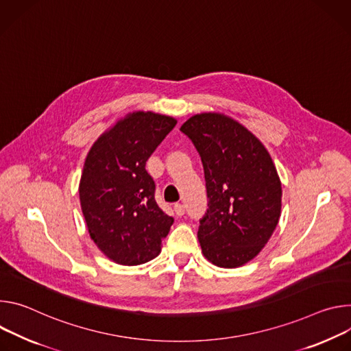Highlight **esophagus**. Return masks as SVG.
<instances>
[{
  "instance_id": "34e87169",
  "label": "esophagus",
  "mask_w": 351,
  "mask_h": 351,
  "mask_svg": "<svg viewBox=\"0 0 351 351\" xmlns=\"http://www.w3.org/2000/svg\"><path fill=\"white\" fill-rule=\"evenodd\" d=\"M174 212L177 216H182L185 213V206L182 204H176L174 205Z\"/></svg>"
}]
</instances>
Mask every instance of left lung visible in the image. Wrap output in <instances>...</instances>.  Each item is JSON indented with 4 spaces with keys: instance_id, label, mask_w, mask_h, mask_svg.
Wrapping results in <instances>:
<instances>
[{
    "instance_id": "1",
    "label": "left lung",
    "mask_w": 351,
    "mask_h": 351,
    "mask_svg": "<svg viewBox=\"0 0 351 351\" xmlns=\"http://www.w3.org/2000/svg\"><path fill=\"white\" fill-rule=\"evenodd\" d=\"M198 150L208 209L198 240L206 259L237 267L255 258L279 223L282 184L265 146L223 114L191 117L181 128Z\"/></svg>"
}]
</instances>
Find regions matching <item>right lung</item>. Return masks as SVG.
<instances>
[{
	"label": "right lung",
	"mask_w": 351,
	"mask_h": 351,
	"mask_svg": "<svg viewBox=\"0 0 351 351\" xmlns=\"http://www.w3.org/2000/svg\"><path fill=\"white\" fill-rule=\"evenodd\" d=\"M173 117L136 111L92 146L80 182V199L90 239L121 265L156 258L174 219L154 199L146 162L176 127Z\"/></svg>",
	"instance_id": "1"
}]
</instances>
